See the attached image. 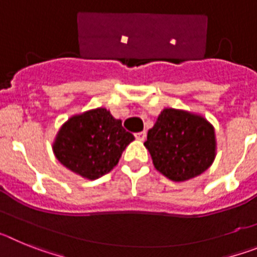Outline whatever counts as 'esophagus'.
Returning <instances> with one entry per match:
<instances>
[{"mask_svg": "<svg viewBox=\"0 0 257 257\" xmlns=\"http://www.w3.org/2000/svg\"><path fill=\"white\" fill-rule=\"evenodd\" d=\"M135 138H136V139H139V140H145V138H147V133H145V131H140V133H136Z\"/></svg>", "mask_w": 257, "mask_h": 257, "instance_id": "1", "label": "esophagus"}]
</instances>
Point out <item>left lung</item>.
Listing matches in <instances>:
<instances>
[{
	"mask_svg": "<svg viewBox=\"0 0 257 257\" xmlns=\"http://www.w3.org/2000/svg\"><path fill=\"white\" fill-rule=\"evenodd\" d=\"M161 174L174 181L198 176L215 158V133L205 118L165 109L144 143Z\"/></svg>",
	"mask_w": 257,
	"mask_h": 257,
	"instance_id": "left-lung-1",
	"label": "left lung"
}]
</instances>
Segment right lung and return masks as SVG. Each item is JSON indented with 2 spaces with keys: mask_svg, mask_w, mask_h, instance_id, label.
<instances>
[{
  "mask_svg": "<svg viewBox=\"0 0 257 257\" xmlns=\"http://www.w3.org/2000/svg\"><path fill=\"white\" fill-rule=\"evenodd\" d=\"M134 140L119 119L104 108L74 115L56 136L54 153L60 163L86 179L100 178L118 163Z\"/></svg>",
  "mask_w": 257,
  "mask_h": 257,
  "instance_id": "add662e5",
  "label": "right lung"
}]
</instances>
